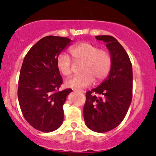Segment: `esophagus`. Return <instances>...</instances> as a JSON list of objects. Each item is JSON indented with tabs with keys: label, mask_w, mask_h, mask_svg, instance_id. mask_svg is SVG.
I'll list each match as a JSON object with an SVG mask.
<instances>
[{
	"label": "esophagus",
	"mask_w": 156,
	"mask_h": 156,
	"mask_svg": "<svg viewBox=\"0 0 156 156\" xmlns=\"http://www.w3.org/2000/svg\"><path fill=\"white\" fill-rule=\"evenodd\" d=\"M76 91H78V92H80V93H84V91L83 90H79V89H76Z\"/></svg>",
	"instance_id": "obj_1"
}]
</instances>
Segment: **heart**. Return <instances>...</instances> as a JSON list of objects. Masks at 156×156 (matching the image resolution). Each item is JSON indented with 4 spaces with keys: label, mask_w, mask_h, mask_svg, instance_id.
Returning a JSON list of instances; mask_svg holds the SVG:
<instances>
[{
    "label": "heart",
    "mask_w": 156,
    "mask_h": 156,
    "mask_svg": "<svg viewBox=\"0 0 156 156\" xmlns=\"http://www.w3.org/2000/svg\"><path fill=\"white\" fill-rule=\"evenodd\" d=\"M69 54L74 62H82L80 71L82 74L66 81V86L69 88L80 89L92 84L94 81L100 82L105 79L112 67V57L108 52L99 50L89 42H80L72 47ZM57 67L59 72L69 76L72 72L69 57L60 54L57 59Z\"/></svg>",
    "instance_id": "1"
}]
</instances>
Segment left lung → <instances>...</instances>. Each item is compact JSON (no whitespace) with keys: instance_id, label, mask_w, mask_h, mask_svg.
<instances>
[{"instance_id":"8db88e82","label":"left lung","mask_w":156,"mask_h":156,"mask_svg":"<svg viewBox=\"0 0 156 156\" xmlns=\"http://www.w3.org/2000/svg\"><path fill=\"white\" fill-rule=\"evenodd\" d=\"M95 37L106 43L112 57V67L101 84L86 93L84 119L91 131L104 133L118 126L129 110L132 100L133 71L129 55L116 38L109 35Z\"/></svg>"}]
</instances>
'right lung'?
I'll use <instances>...</instances> for the list:
<instances>
[{"mask_svg":"<svg viewBox=\"0 0 156 156\" xmlns=\"http://www.w3.org/2000/svg\"><path fill=\"white\" fill-rule=\"evenodd\" d=\"M72 42L67 37L47 36L32 47L23 60L18 82L19 104L25 120L38 131L52 132L62 124L63 104L72 89L57 91L62 78L57 59Z\"/></svg>","mask_w":156,"mask_h":156,"instance_id":"right-lung-1","label":"right lung"}]
</instances>
